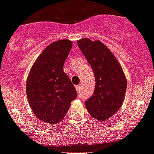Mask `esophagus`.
Wrapping results in <instances>:
<instances>
[{
    "instance_id": "obj_1",
    "label": "esophagus",
    "mask_w": 154,
    "mask_h": 154,
    "mask_svg": "<svg viewBox=\"0 0 154 154\" xmlns=\"http://www.w3.org/2000/svg\"><path fill=\"white\" fill-rule=\"evenodd\" d=\"M81 87H82V85H75V89H76L77 91H79V90H80Z\"/></svg>"
}]
</instances>
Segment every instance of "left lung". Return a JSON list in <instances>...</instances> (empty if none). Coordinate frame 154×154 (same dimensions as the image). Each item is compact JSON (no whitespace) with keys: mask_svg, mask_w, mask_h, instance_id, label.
Returning a JSON list of instances; mask_svg holds the SVG:
<instances>
[{"mask_svg":"<svg viewBox=\"0 0 154 154\" xmlns=\"http://www.w3.org/2000/svg\"><path fill=\"white\" fill-rule=\"evenodd\" d=\"M77 43L95 75L94 94L85 102V106L94 119L104 121L113 116L124 103L127 78L113 53L100 40L82 38Z\"/></svg>","mask_w":154,"mask_h":154,"instance_id":"obj_1","label":"left lung"}]
</instances>
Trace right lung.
I'll list each match as a JSON object with an SVG mask.
<instances>
[{
	"label": "right lung",
	"mask_w": 154,
	"mask_h": 154,
	"mask_svg": "<svg viewBox=\"0 0 154 154\" xmlns=\"http://www.w3.org/2000/svg\"><path fill=\"white\" fill-rule=\"evenodd\" d=\"M72 46L63 39L48 45L31 66L26 83L27 100L37 118L48 124L60 122L77 94L63 64Z\"/></svg>",
	"instance_id": "right-lung-1"
}]
</instances>
